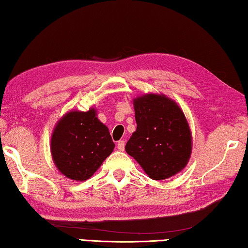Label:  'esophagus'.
Instances as JSON below:
<instances>
[{
    "label": "esophagus",
    "mask_w": 248,
    "mask_h": 248,
    "mask_svg": "<svg viewBox=\"0 0 248 248\" xmlns=\"http://www.w3.org/2000/svg\"><path fill=\"white\" fill-rule=\"evenodd\" d=\"M124 145H125V142L124 140H120L118 143H117V146H118V150H120V151H124Z\"/></svg>",
    "instance_id": "obj_1"
}]
</instances>
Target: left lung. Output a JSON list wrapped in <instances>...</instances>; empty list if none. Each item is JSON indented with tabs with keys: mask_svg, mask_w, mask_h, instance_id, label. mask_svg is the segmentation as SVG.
<instances>
[{
	"mask_svg": "<svg viewBox=\"0 0 248 248\" xmlns=\"http://www.w3.org/2000/svg\"><path fill=\"white\" fill-rule=\"evenodd\" d=\"M137 130L125 152L154 180L170 178L185 169L191 154V132L186 117L165 95L134 98Z\"/></svg>",
	"mask_w": 248,
	"mask_h": 248,
	"instance_id": "obj_1",
	"label": "left lung"
}]
</instances>
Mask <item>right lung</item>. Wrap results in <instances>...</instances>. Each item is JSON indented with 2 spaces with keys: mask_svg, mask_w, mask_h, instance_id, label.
<instances>
[{
  "mask_svg": "<svg viewBox=\"0 0 248 248\" xmlns=\"http://www.w3.org/2000/svg\"><path fill=\"white\" fill-rule=\"evenodd\" d=\"M114 148L109 130L97 119L94 108L65 114L51 136V155L57 169L78 182L93 176Z\"/></svg>",
  "mask_w": 248,
  "mask_h": 248,
  "instance_id": "add662e5",
  "label": "right lung"
}]
</instances>
